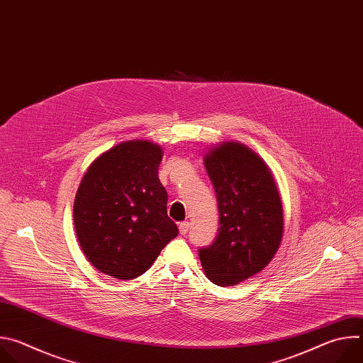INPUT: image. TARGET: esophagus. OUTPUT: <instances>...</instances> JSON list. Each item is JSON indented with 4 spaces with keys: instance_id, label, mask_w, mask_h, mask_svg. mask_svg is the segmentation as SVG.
Here are the masks:
<instances>
[{
    "instance_id": "34e87169",
    "label": "esophagus",
    "mask_w": 363,
    "mask_h": 363,
    "mask_svg": "<svg viewBox=\"0 0 363 363\" xmlns=\"http://www.w3.org/2000/svg\"><path fill=\"white\" fill-rule=\"evenodd\" d=\"M188 230H189V223H188V221L179 223V233H181L182 235H185V234L188 233Z\"/></svg>"
}]
</instances>
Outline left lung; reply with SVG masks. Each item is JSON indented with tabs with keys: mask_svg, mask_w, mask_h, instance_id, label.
Listing matches in <instances>:
<instances>
[{
	"mask_svg": "<svg viewBox=\"0 0 363 363\" xmlns=\"http://www.w3.org/2000/svg\"><path fill=\"white\" fill-rule=\"evenodd\" d=\"M203 162L217 196L220 228L198 255L213 283L235 286L262 272L280 245V195L267 165L241 143L217 146Z\"/></svg>",
	"mask_w": 363,
	"mask_h": 363,
	"instance_id": "left-lung-1",
	"label": "left lung"
}]
</instances>
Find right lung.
<instances>
[{
    "label": "right lung",
    "instance_id": "right-lung-1",
    "mask_svg": "<svg viewBox=\"0 0 363 363\" xmlns=\"http://www.w3.org/2000/svg\"><path fill=\"white\" fill-rule=\"evenodd\" d=\"M162 149L130 140L89 167L74 199V228L87 260L121 280L143 274L178 235L160 181Z\"/></svg>",
    "mask_w": 363,
    "mask_h": 363
}]
</instances>
